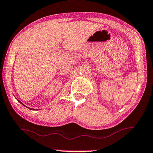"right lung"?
Returning a JSON list of instances; mask_svg holds the SVG:
<instances>
[{"mask_svg": "<svg viewBox=\"0 0 153 153\" xmlns=\"http://www.w3.org/2000/svg\"><path fill=\"white\" fill-rule=\"evenodd\" d=\"M19 102H20V101H19ZM21 102V104H22V105H23V103H22V102Z\"/></svg>", "mask_w": 153, "mask_h": 153, "instance_id": "right-lung-1", "label": "right lung"}]
</instances>
